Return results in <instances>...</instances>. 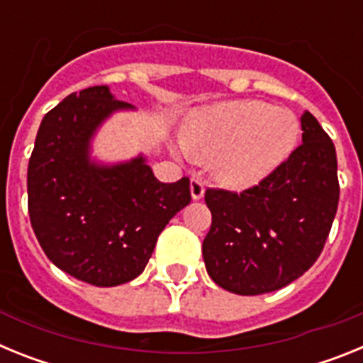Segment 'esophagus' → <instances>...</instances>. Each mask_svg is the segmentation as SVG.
<instances>
[{"label": "esophagus", "mask_w": 363, "mask_h": 363, "mask_svg": "<svg viewBox=\"0 0 363 363\" xmlns=\"http://www.w3.org/2000/svg\"><path fill=\"white\" fill-rule=\"evenodd\" d=\"M205 192V184L200 178H191V196L192 200H200L203 198Z\"/></svg>", "instance_id": "1"}]
</instances>
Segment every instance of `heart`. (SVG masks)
<instances>
[{
    "label": "heart",
    "instance_id": "b5f03b06",
    "mask_svg": "<svg viewBox=\"0 0 363 363\" xmlns=\"http://www.w3.org/2000/svg\"><path fill=\"white\" fill-rule=\"evenodd\" d=\"M301 123L293 111L258 99H229L187 114L182 145L192 158L213 160V172L227 187L258 185L293 156Z\"/></svg>",
    "mask_w": 363,
    "mask_h": 363
}]
</instances>
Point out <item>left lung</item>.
<instances>
[{"label":"left lung","instance_id":"obj_1","mask_svg":"<svg viewBox=\"0 0 363 363\" xmlns=\"http://www.w3.org/2000/svg\"><path fill=\"white\" fill-rule=\"evenodd\" d=\"M301 145L269 178L242 192L207 189L213 223L201 245L209 277L242 296L278 291L313 267L338 209L335 143L303 112Z\"/></svg>","mask_w":363,"mask_h":363}]
</instances>
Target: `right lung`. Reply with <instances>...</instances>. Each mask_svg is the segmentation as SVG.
Masks as SVG:
<instances>
[{
    "label": "right lung",
    "mask_w": 363,
    "mask_h": 363,
    "mask_svg": "<svg viewBox=\"0 0 363 363\" xmlns=\"http://www.w3.org/2000/svg\"><path fill=\"white\" fill-rule=\"evenodd\" d=\"M133 108L107 85L67 96L45 114L28 160V216L56 267L96 287L140 277L158 236L191 201V182L162 184L143 156L91 162V140L112 112Z\"/></svg>",
    "instance_id": "add662e5"
}]
</instances>
